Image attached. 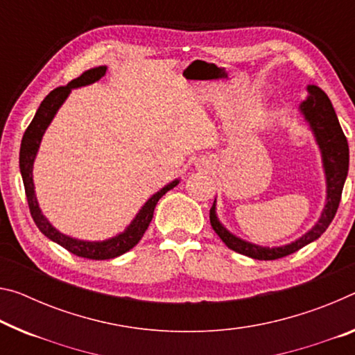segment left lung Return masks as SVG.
Returning a JSON list of instances; mask_svg holds the SVG:
<instances>
[{"label": "left lung", "instance_id": "8db88e82", "mask_svg": "<svg viewBox=\"0 0 355 355\" xmlns=\"http://www.w3.org/2000/svg\"><path fill=\"white\" fill-rule=\"evenodd\" d=\"M306 89L308 98L300 104V112L305 116L320 150L325 184H327V202H325L318 223L305 235H302L292 243L268 248V246L250 243V241L241 240L237 235L229 232L216 216V199L210 208L211 227L219 235V239L226 243L227 248L240 252V254L257 259V261H275V259L289 256L311 243V241L318 240L325 232V229L330 226L331 219L335 218V213L338 210L343 187H345L347 171H349V147H347L346 136L343 132L327 94L316 85H308Z\"/></svg>", "mask_w": 355, "mask_h": 355}]
</instances>
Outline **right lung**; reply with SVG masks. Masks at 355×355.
I'll use <instances>...</instances> for the list:
<instances>
[{
	"label": "right lung",
	"instance_id": "obj_1",
	"mask_svg": "<svg viewBox=\"0 0 355 355\" xmlns=\"http://www.w3.org/2000/svg\"><path fill=\"white\" fill-rule=\"evenodd\" d=\"M105 71H107V66L93 67V69H88L83 72L80 77L71 80L66 87H58L55 88L53 92H50L46 96V99L41 103V105H39V109L36 112L35 118H33V121L30 123V126L26 128L24 139H21L20 157H19L20 173H21V178H24L28 207H30V213L33 219H35L39 230H41L47 239L61 245L64 250L72 252V254H76L78 257L93 259V261L114 259L125 254L126 251L134 248V246L139 243V240L144 237L145 230H147L150 226L157 200H159L167 191L175 188L180 183V180L177 178L168 184H166V187L157 191V193H155L147 202H145L144 207L140 208L139 213L136 215V218L132 219L131 224H129L121 234H118L115 237L107 239L103 241H87V240L72 239L69 235H64L61 234L60 230H56L52 224H50L49 219L42 215L41 208H39V204H37L36 194H35V183H33V164H35V159H36V155H37L39 145H41L44 132H46V129L49 128L50 123H52L53 116L56 115V112H58L60 107L63 105L66 98L69 96L71 89L92 85V83L98 82L101 77L105 76Z\"/></svg>",
	"mask_w": 355,
	"mask_h": 355
}]
</instances>
